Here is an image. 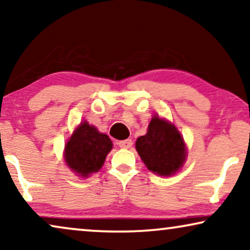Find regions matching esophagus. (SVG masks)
<instances>
[{
    "label": "esophagus",
    "mask_w": 250,
    "mask_h": 250,
    "mask_svg": "<svg viewBox=\"0 0 250 250\" xmlns=\"http://www.w3.org/2000/svg\"><path fill=\"white\" fill-rule=\"evenodd\" d=\"M118 146L122 149H129L132 146V140H123V141L118 142Z\"/></svg>",
    "instance_id": "esophagus-1"
}]
</instances>
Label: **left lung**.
<instances>
[{
  "mask_svg": "<svg viewBox=\"0 0 250 250\" xmlns=\"http://www.w3.org/2000/svg\"><path fill=\"white\" fill-rule=\"evenodd\" d=\"M136 151L146 168L160 176H170L183 166L187 146L172 123L153 116L148 132L135 142Z\"/></svg>",
  "mask_w": 250,
  "mask_h": 250,
  "instance_id": "obj_1",
  "label": "left lung"
}]
</instances>
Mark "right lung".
I'll use <instances>...</instances> for the list:
<instances>
[{"label":"right lung","mask_w":250,"mask_h":250,"mask_svg":"<svg viewBox=\"0 0 250 250\" xmlns=\"http://www.w3.org/2000/svg\"><path fill=\"white\" fill-rule=\"evenodd\" d=\"M111 149L112 142L107 134L83 122L64 146V162L78 176L87 177L101 169Z\"/></svg>","instance_id":"obj_1"}]
</instances>
